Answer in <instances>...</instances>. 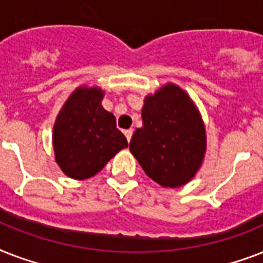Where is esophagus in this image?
Segmentation results:
<instances>
[{
	"label": "esophagus",
	"instance_id": "obj_1",
	"mask_svg": "<svg viewBox=\"0 0 263 263\" xmlns=\"http://www.w3.org/2000/svg\"><path fill=\"white\" fill-rule=\"evenodd\" d=\"M124 134H125V136H127V140H128V142H131L132 129H125V131H124Z\"/></svg>",
	"mask_w": 263,
	"mask_h": 263
}]
</instances>
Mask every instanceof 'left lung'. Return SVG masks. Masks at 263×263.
<instances>
[{
  "instance_id": "obj_1",
  "label": "left lung",
  "mask_w": 263,
  "mask_h": 263,
  "mask_svg": "<svg viewBox=\"0 0 263 263\" xmlns=\"http://www.w3.org/2000/svg\"><path fill=\"white\" fill-rule=\"evenodd\" d=\"M142 120L129 152L144 173L165 188L181 187L194 179L206 153V129L190 95L166 83L144 98Z\"/></svg>"
}]
</instances>
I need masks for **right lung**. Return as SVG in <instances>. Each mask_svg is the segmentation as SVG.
<instances>
[{
    "instance_id": "add662e5",
    "label": "right lung",
    "mask_w": 263,
    "mask_h": 263,
    "mask_svg": "<svg viewBox=\"0 0 263 263\" xmlns=\"http://www.w3.org/2000/svg\"><path fill=\"white\" fill-rule=\"evenodd\" d=\"M105 91L80 86L61 107L53 127L54 158L64 175L84 180L102 171L128 146L113 113L103 109Z\"/></svg>"
}]
</instances>
